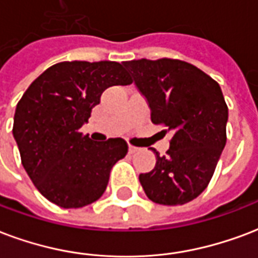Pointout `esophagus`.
I'll return each instance as SVG.
<instances>
[{
	"label": "esophagus",
	"mask_w": 258,
	"mask_h": 258,
	"mask_svg": "<svg viewBox=\"0 0 258 258\" xmlns=\"http://www.w3.org/2000/svg\"><path fill=\"white\" fill-rule=\"evenodd\" d=\"M128 152L131 154L137 153V152H139V148H137V146H133V145H130V146H128Z\"/></svg>",
	"instance_id": "esophagus-1"
}]
</instances>
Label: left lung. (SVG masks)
<instances>
[{
	"mask_svg": "<svg viewBox=\"0 0 258 258\" xmlns=\"http://www.w3.org/2000/svg\"><path fill=\"white\" fill-rule=\"evenodd\" d=\"M135 86L148 100L152 123L172 131L169 149L156 167L139 175L149 200L183 205L211 182L226 146L228 108L216 81L190 62L173 58L124 61Z\"/></svg>",
	"mask_w": 258,
	"mask_h": 258,
	"instance_id": "obj_1",
	"label": "left lung"
}]
</instances>
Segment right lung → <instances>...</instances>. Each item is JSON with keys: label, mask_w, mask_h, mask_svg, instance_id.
<instances>
[{"label": "right lung", "mask_w": 258, "mask_h": 258, "mask_svg": "<svg viewBox=\"0 0 258 258\" xmlns=\"http://www.w3.org/2000/svg\"><path fill=\"white\" fill-rule=\"evenodd\" d=\"M131 83L116 61H62L30 85L17 102L12 131L23 167L43 197L70 209L104 194L128 145L121 138L93 142L79 130L108 87Z\"/></svg>", "instance_id": "right-lung-1"}]
</instances>
